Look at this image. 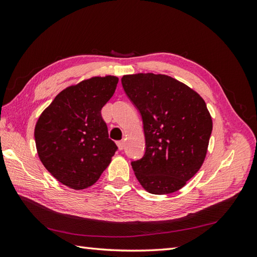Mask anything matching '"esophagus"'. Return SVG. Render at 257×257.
<instances>
[{
    "label": "esophagus",
    "mask_w": 257,
    "mask_h": 257,
    "mask_svg": "<svg viewBox=\"0 0 257 257\" xmlns=\"http://www.w3.org/2000/svg\"><path fill=\"white\" fill-rule=\"evenodd\" d=\"M117 146H118L119 150H123L124 149V141H118Z\"/></svg>",
    "instance_id": "obj_1"
}]
</instances>
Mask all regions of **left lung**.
<instances>
[{
	"instance_id": "8db88e82",
	"label": "left lung",
	"mask_w": 257,
	"mask_h": 257,
	"mask_svg": "<svg viewBox=\"0 0 257 257\" xmlns=\"http://www.w3.org/2000/svg\"><path fill=\"white\" fill-rule=\"evenodd\" d=\"M121 84L144 123L145 155L132 162L136 178L152 194L176 192L205 159L212 133L205 101L167 75H125Z\"/></svg>"
}]
</instances>
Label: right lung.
I'll list each match as a JSON object with an SVG mask.
<instances>
[{"mask_svg":"<svg viewBox=\"0 0 257 257\" xmlns=\"http://www.w3.org/2000/svg\"><path fill=\"white\" fill-rule=\"evenodd\" d=\"M117 84V77L106 76L70 86L37 120L34 136L38 157L54 178L74 190L94 184L118 149L108 138L101 117V108Z\"/></svg>","mask_w":257,"mask_h":257,"instance_id":"add662e5","label":"right lung"}]
</instances>
